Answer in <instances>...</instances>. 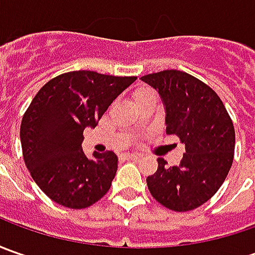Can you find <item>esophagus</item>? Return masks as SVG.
Returning a JSON list of instances; mask_svg holds the SVG:
<instances>
[{
    "instance_id": "obj_1",
    "label": "esophagus",
    "mask_w": 255,
    "mask_h": 255,
    "mask_svg": "<svg viewBox=\"0 0 255 255\" xmlns=\"http://www.w3.org/2000/svg\"><path fill=\"white\" fill-rule=\"evenodd\" d=\"M140 156L139 154H136V153H126V154H123V159L125 160H136V159H139Z\"/></svg>"
}]
</instances>
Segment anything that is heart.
<instances>
[{"instance_id": "heart-1", "label": "heart", "mask_w": 255, "mask_h": 255, "mask_svg": "<svg viewBox=\"0 0 255 255\" xmlns=\"http://www.w3.org/2000/svg\"><path fill=\"white\" fill-rule=\"evenodd\" d=\"M147 91H150V89H149V88H139V89H136V91L133 92V99H136V98L142 96L143 93H146Z\"/></svg>"}]
</instances>
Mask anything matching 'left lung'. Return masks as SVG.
I'll use <instances>...</instances> for the list:
<instances>
[{
  "mask_svg": "<svg viewBox=\"0 0 255 255\" xmlns=\"http://www.w3.org/2000/svg\"><path fill=\"white\" fill-rule=\"evenodd\" d=\"M166 106V133L186 146L179 166L159 167L149 176L147 187L162 206L174 211L200 207L217 193L234 159L236 132L219 95L190 74L169 69L142 76Z\"/></svg>",
  "mask_w": 255,
  "mask_h": 255,
  "instance_id": "8db88e82",
  "label": "left lung"
}]
</instances>
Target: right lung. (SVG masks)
I'll return each mask as SVG.
<instances>
[{
  "instance_id": "right-lung-1",
  "label": "right lung",
  "mask_w": 255,
  "mask_h": 255,
  "mask_svg": "<svg viewBox=\"0 0 255 255\" xmlns=\"http://www.w3.org/2000/svg\"><path fill=\"white\" fill-rule=\"evenodd\" d=\"M134 81L136 76L72 71L55 76L35 95L21 122V146L32 179L51 200L79 210L111 189L118 156L93 152L88 157L84 130L95 128Z\"/></svg>"
}]
</instances>
